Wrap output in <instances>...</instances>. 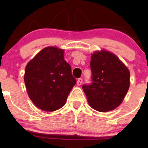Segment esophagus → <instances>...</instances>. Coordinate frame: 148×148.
Returning <instances> with one entry per match:
<instances>
[{"instance_id": "34e87169", "label": "esophagus", "mask_w": 148, "mask_h": 148, "mask_svg": "<svg viewBox=\"0 0 148 148\" xmlns=\"http://www.w3.org/2000/svg\"><path fill=\"white\" fill-rule=\"evenodd\" d=\"M82 82H83V79H81V78H79V79L77 80V83H76V84H77L78 86H81V84H82Z\"/></svg>"}]
</instances>
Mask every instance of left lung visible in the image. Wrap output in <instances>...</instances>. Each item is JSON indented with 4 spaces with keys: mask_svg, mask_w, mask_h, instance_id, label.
Returning a JSON list of instances; mask_svg holds the SVG:
<instances>
[{
    "mask_svg": "<svg viewBox=\"0 0 148 148\" xmlns=\"http://www.w3.org/2000/svg\"><path fill=\"white\" fill-rule=\"evenodd\" d=\"M92 83L82 86L93 109L108 112L121 104L130 86V72L113 53L105 49L91 54Z\"/></svg>",
    "mask_w": 148,
    "mask_h": 148,
    "instance_id": "left-lung-1",
    "label": "left lung"
}]
</instances>
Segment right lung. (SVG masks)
Wrapping results in <instances>:
<instances>
[{
	"instance_id": "add662e5",
	"label": "right lung",
	"mask_w": 148,
	"mask_h": 148,
	"mask_svg": "<svg viewBox=\"0 0 148 148\" xmlns=\"http://www.w3.org/2000/svg\"><path fill=\"white\" fill-rule=\"evenodd\" d=\"M64 53L57 47H45L25 66L24 82L28 97L42 111L62 108L76 84Z\"/></svg>"
}]
</instances>
